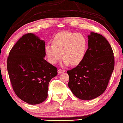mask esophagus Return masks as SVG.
Segmentation results:
<instances>
[{"instance_id":"esophagus-1","label":"esophagus","mask_w":123,"mask_h":123,"mask_svg":"<svg viewBox=\"0 0 123 123\" xmlns=\"http://www.w3.org/2000/svg\"><path fill=\"white\" fill-rule=\"evenodd\" d=\"M65 70H62V69H59L58 70V74H61V73H63L65 72Z\"/></svg>"}]
</instances>
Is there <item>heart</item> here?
<instances>
[{"label": "heart", "mask_w": 123, "mask_h": 123, "mask_svg": "<svg viewBox=\"0 0 123 123\" xmlns=\"http://www.w3.org/2000/svg\"><path fill=\"white\" fill-rule=\"evenodd\" d=\"M87 41L86 37L80 33L68 31L57 34L53 40V45H46L45 53L51 63H55L62 57L63 64L77 65L82 62L86 54ZM63 55H62V53Z\"/></svg>", "instance_id": "b5f03b06"}]
</instances>
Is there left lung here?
I'll use <instances>...</instances> for the list:
<instances>
[{
  "label": "left lung",
  "instance_id": "left-lung-1",
  "mask_svg": "<svg viewBox=\"0 0 123 123\" xmlns=\"http://www.w3.org/2000/svg\"><path fill=\"white\" fill-rule=\"evenodd\" d=\"M88 39V47L83 60L75 68L67 71L71 92L85 100L96 98L105 92L115 65L113 50L105 37L91 32Z\"/></svg>",
  "mask_w": 123,
  "mask_h": 123
}]
</instances>
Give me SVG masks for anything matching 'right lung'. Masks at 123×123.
Segmentation results:
<instances>
[{
	"label": "right lung",
	"mask_w": 123,
	"mask_h": 123,
	"mask_svg": "<svg viewBox=\"0 0 123 123\" xmlns=\"http://www.w3.org/2000/svg\"><path fill=\"white\" fill-rule=\"evenodd\" d=\"M45 43L33 33L23 36L11 50L7 70L12 88L19 98L38 105L48 97V86L57 69L44 59Z\"/></svg>",
	"instance_id": "obj_1"
}]
</instances>
